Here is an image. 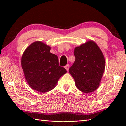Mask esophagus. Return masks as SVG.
Segmentation results:
<instances>
[{
	"instance_id": "34e87169",
	"label": "esophagus",
	"mask_w": 126,
	"mask_h": 126,
	"mask_svg": "<svg viewBox=\"0 0 126 126\" xmlns=\"http://www.w3.org/2000/svg\"><path fill=\"white\" fill-rule=\"evenodd\" d=\"M65 69L67 70V71H68V70H69V64H67V65H65Z\"/></svg>"
}]
</instances>
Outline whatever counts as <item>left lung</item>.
I'll use <instances>...</instances> for the list:
<instances>
[{
    "label": "left lung",
    "instance_id": "left-lung-1",
    "mask_svg": "<svg viewBox=\"0 0 126 126\" xmlns=\"http://www.w3.org/2000/svg\"><path fill=\"white\" fill-rule=\"evenodd\" d=\"M76 60L69 72L79 90L89 93L99 86L105 69L103 53L96 43L88 40L74 48Z\"/></svg>",
    "mask_w": 126,
    "mask_h": 126
}]
</instances>
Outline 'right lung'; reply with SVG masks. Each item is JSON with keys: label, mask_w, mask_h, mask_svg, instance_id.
I'll list each match as a JSON object with an SVG mask.
<instances>
[{"label": "right lung", "mask_w": 126, "mask_h": 126, "mask_svg": "<svg viewBox=\"0 0 126 126\" xmlns=\"http://www.w3.org/2000/svg\"><path fill=\"white\" fill-rule=\"evenodd\" d=\"M50 47L36 41L23 53L21 65L28 84L41 93L50 91L56 86L59 79L67 73L59 65L58 58L51 53Z\"/></svg>", "instance_id": "right-lung-1"}]
</instances>
